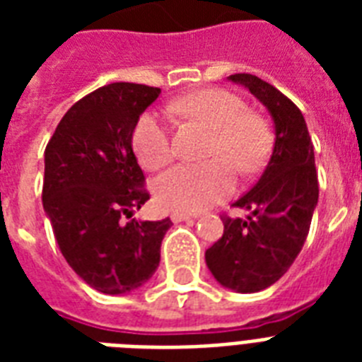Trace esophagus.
<instances>
[{
	"label": "esophagus",
	"instance_id": "1",
	"mask_svg": "<svg viewBox=\"0 0 362 362\" xmlns=\"http://www.w3.org/2000/svg\"><path fill=\"white\" fill-rule=\"evenodd\" d=\"M170 220L175 221V223H180V221H189V220H192V216L184 214V212H173V214H170Z\"/></svg>",
	"mask_w": 362,
	"mask_h": 362
}]
</instances>
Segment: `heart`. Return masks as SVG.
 <instances>
[{"label": "heart", "mask_w": 362, "mask_h": 362, "mask_svg": "<svg viewBox=\"0 0 362 362\" xmlns=\"http://www.w3.org/2000/svg\"><path fill=\"white\" fill-rule=\"evenodd\" d=\"M173 110L182 118L210 131L203 165H175L153 182V195L163 209L201 212L231 195L235 187L233 165L250 175L261 169L270 148L267 125L247 112L246 103L226 90H201L175 101ZM133 152L148 170L173 159V139L158 112H144L133 129ZM221 159L218 160L217 158Z\"/></svg>", "instance_id": "heart-1"}]
</instances>
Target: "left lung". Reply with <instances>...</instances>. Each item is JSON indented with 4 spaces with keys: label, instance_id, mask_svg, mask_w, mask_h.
<instances>
[{
    "label": "left lung",
    "instance_id": "obj_1",
    "mask_svg": "<svg viewBox=\"0 0 362 362\" xmlns=\"http://www.w3.org/2000/svg\"><path fill=\"white\" fill-rule=\"evenodd\" d=\"M227 78L267 107L274 122V146L257 184L233 203L247 216L223 218V237L204 259L218 284L257 293L286 274L308 237L320 197L314 144L303 112L280 90L247 73Z\"/></svg>",
    "mask_w": 362,
    "mask_h": 362
}]
</instances>
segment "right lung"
<instances>
[{"mask_svg":"<svg viewBox=\"0 0 362 362\" xmlns=\"http://www.w3.org/2000/svg\"><path fill=\"white\" fill-rule=\"evenodd\" d=\"M159 88L115 82L71 107L45 150L42 209L59 252L105 295L139 289L159 267L173 221L131 218L150 195L133 153V129Z\"/></svg>","mask_w":362,"mask_h":362,"instance_id":"obj_1","label":"right lung"}]
</instances>
